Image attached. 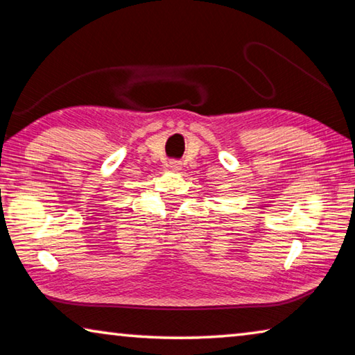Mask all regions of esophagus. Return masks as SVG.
Here are the masks:
<instances>
[{"mask_svg": "<svg viewBox=\"0 0 355 355\" xmlns=\"http://www.w3.org/2000/svg\"><path fill=\"white\" fill-rule=\"evenodd\" d=\"M169 167H171V169L172 171H180V169H182V163H180V161H175V159H173V161H169Z\"/></svg>", "mask_w": 355, "mask_h": 355, "instance_id": "esophagus-1", "label": "esophagus"}]
</instances>
